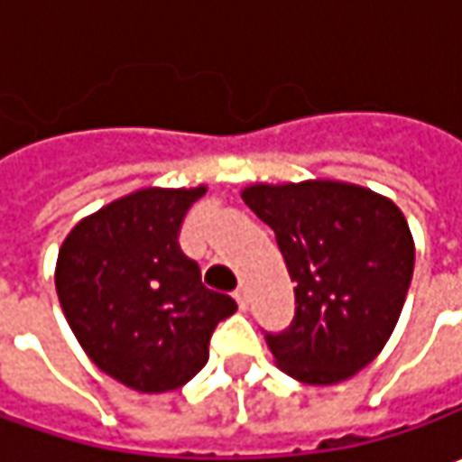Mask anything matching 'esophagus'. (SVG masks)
Instances as JSON below:
<instances>
[{"label":"esophagus","mask_w":462,"mask_h":462,"mask_svg":"<svg viewBox=\"0 0 462 462\" xmlns=\"http://www.w3.org/2000/svg\"><path fill=\"white\" fill-rule=\"evenodd\" d=\"M234 298H236L239 309H246V306H249V293H246V288H244V285H239V288L234 291Z\"/></svg>","instance_id":"1"}]
</instances>
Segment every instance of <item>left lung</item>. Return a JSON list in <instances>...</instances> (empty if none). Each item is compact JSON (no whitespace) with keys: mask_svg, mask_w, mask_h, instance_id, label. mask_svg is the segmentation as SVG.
Here are the masks:
<instances>
[{"mask_svg":"<svg viewBox=\"0 0 462 462\" xmlns=\"http://www.w3.org/2000/svg\"><path fill=\"white\" fill-rule=\"evenodd\" d=\"M244 203L275 231L295 282V319L264 334L277 367L334 385L370 365L393 334L414 273L399 205L339 180L249 185Z\"/></svg>","mask_w":462,"mask_h":462,"instance_id":"1","label":"left lung"}]
</instances>
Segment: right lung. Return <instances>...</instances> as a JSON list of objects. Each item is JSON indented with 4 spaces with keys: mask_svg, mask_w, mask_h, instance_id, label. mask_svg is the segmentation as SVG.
<instances>
[{
    "mask_svg": "<svg viewBox=\"0 0 462 462\" xmlns=\"http://www.w3.org/2000/svg\"><path fill=\"white\" fill-rule=\"evenodd\" d=\"M208 187H143L81 218L63 239L56 293L87 357L138 393H167L208 363L210 334L236 310L180 249Z\"/></svg>",
    "mask_w": 462,
    "mask_h": 462,
    "instance_id": "obj_1",
    "label": "right lung"
}]
</instances>
